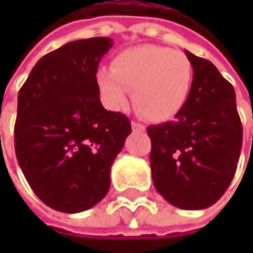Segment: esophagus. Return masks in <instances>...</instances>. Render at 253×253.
Listing matches in <instances>:
<instances>
[{
  "label": "esophagus",
  "mask_w": 253,
  "mask_h": 253,
  "mask_svg": "<svg viewBox=\"0 0 253 253\" xmlns=\"http://www.w3.org/2000/svg\"><path fill=\"white\" fill-rule=\"evenodd\" d=\"M132 131L133 132H143L145 131V126L142 125V124H139V122H132Z\"/></svg>",
  "instance_id": "34e87169"
}]
</instances>
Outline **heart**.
Here are the masks:
<instances>
[{
    "mask_svg": "<svg viewBox=\"0 0 253 253\" xmlns=\"http://www.w3.org/2000/svg\"><path fill=\"white\" fill-rule=\"evenodd\" d=\"M194 70L186 54L169 47L139 44L125 49L100 67L95 85L102 102L120 110L132 91L135 110L148 121L170 120L183 110L193 87Z\"/></svg>",
    "mask_w": 253,
    "mask_h": 253,
    "instance_id": "obj_1",
    "label": "heart"
}]
</instances>
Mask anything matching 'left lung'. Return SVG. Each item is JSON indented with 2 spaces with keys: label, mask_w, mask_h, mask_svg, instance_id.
<instances>
[{
  "label": "left lung",
  "mask_w": 253,
  "mask_h": 253,
  "mask_svg": "<svg viewBox=\"0 0 253 253\" xmlns=\"http://www.w3.org/2000/svg\"><path fill=\"white\" fill-rule=\"evenodd\" d=\"M194 70L186 105L174 121L148 126L153 184L169 204L204 210L234 179L242 148L235 90L214 64L184 50Z\"/></svg>",
  "instance_id": "left-lung-1"
}]
</instances>
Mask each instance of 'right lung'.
<instances>
[{"instance_id":"add662e5","label":"right lung","mask_w":253,"mask_h":253,"mask_svg":"<svg viewBox=\"0 0 253 253\" xmlns=\"http://www.w3.org/2000/svg\"><path fill=\"white\" fill-rule=\"evenodd\" d=\"M110 38L80 39L44 54L18 94L15 153L35 194L60 212H82L110 190V171L131 121L107 111L95 73Z\"/></svg>"}]
</instances>
